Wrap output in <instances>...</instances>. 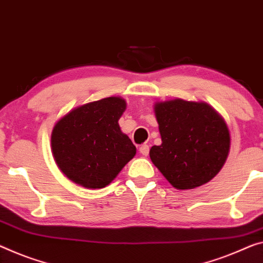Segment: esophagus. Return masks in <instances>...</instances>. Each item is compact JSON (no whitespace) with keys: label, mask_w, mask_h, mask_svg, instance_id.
Masks as SVG:
<instances>
[{"label":"esophagus","mask_w":263,"mask_h":263,"mask_svg":"<svg viewBox=\"0 0 263 263\" xmlns=\"http://www.w3.org/2000/svg\"><path fill=\"white\" fill-rule=\"evenodd\" d=\"M140 153L143 156H147L149 154V145L148 144H142L140 147Z\"/></svg>","instance_id":"34e87169"}]
</instances>
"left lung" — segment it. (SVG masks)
Listing matches in <instances>:
<instances>
[{
	"mask_svg": "<svg viewBox=\"0 0 263 263\" xmlns=\"http://www.w3.org/2000/svg\"><path fill=\"white\" fill-rule=\"evenodd\" d=\"M162 143L153 145L152 162L176 189H194L211 181L228 157L227 124L205 102L181 99L156 102Z\"/></svg>",
	"mask_w": 263,
	"mask_h": 263,
	"instance_id": "8db88e82",
	"label": "left lung"
}]
</instances>
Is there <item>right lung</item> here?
Returning <instances> with one entry per match:
<instances>
[{
	"instance_id": "right-lung-1",
	"label": "right lung",
	"mask_w": 263,
	"mask_h": 263,
	"mask_svg": "<svg viewBox=\"0 0 263 263\" xmlns=\"http://www.w3.org/2000/svg\"><path fill=\"white\" fill-rule=\"evenodd\" d=\"M126 101L106 98L72 109L54 126L51 151L56 164L72 182L88 189L108 185L136 154L121 132Z\"/></svg>"
}]
</instances>
